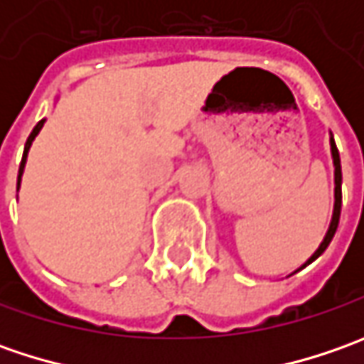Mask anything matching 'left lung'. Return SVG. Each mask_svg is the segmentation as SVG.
I'll return each instance as SVG.
<instances>
[{
  "instance_id": "left-lung-1",
  "label": "left lung",
  "mask_w": 364,
  "mask_h": 364,
  "mask_svg": "<svg viewBox=\"0 0 364 364\" xmlns=\"http://www.w3.org/2000/svg\"><path fill=\"white\" fill-rule=\"evenodd\" d=\"M330 147H332V158H334V182H336V188H334V198H336V203H334V215H332V223H330V229L326 232V237H324V241L318 247V251H316L314 255L308 259V263H312L314 259H318L326 251V247H328L332 237H334V232L338 229V220H341V206H343V170H341V156H338V149H336L334 139H330Z\"/></svg>"
}]
</instances>
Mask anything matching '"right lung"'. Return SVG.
Returning <instances> with one entry per match:
<instances>
[{
	"instance_id": "right-lung-1",
	"label": "right lung",
	"mask_w": 364,
	"mask_h": 364,
	"mask_svg": "<svg viewBox=\"0 0 364 364\" xmlns=\"http://www.w3.org/2000/svg\"><path fill=\"white\" fill-rule=\"evenodd\" d=\"M42 125H44V119L38 121V125H36L32 133H30V137H28V141H26V147H23V158H21V164H20V174H18V188H20V180H21V174H23V166H26V156H28V149L32 146V141H34V137L38 135V132L42 129Z\"/></svg>"
}]
</instances>
